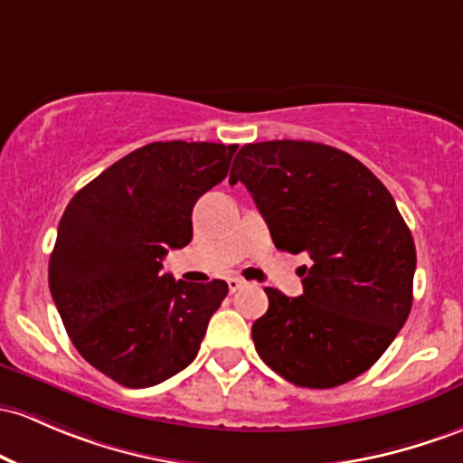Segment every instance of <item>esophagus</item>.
Instances as JSON below:
<instances>
[{
    "label": "esophagus",
    "mask_w": 463,
    "mask_h": 463,
    "mask_svg": "<svg viewBox=\"0 0 463 463\" xmlns=\"http://www.w3.org/2000/svg\"><path fill=\"white\" fill-rule=\"evenodd\" d=\"M243 286H246V281H243V279H237V277L228 279V289H231V292H237V289H241Z\"/></svg>",
    "instance_id": "34e87169"
}]
</instances>
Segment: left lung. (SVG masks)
Returning <instances> with one entry per match:
<instances>
[{
	"instance_id": "obj_1",
	"label": "left lung",
	"mask_w": 463,
	"mask_h": 463,
	"mask_svg": "<svg viewBox=\"0 0 463 463\" xmlns=\"http://www.w3.org/2000/svg\"><path fill=\"white\" fill-rule=\"evenodd\" d=\"M246 184L274 246L307 252L303 294L266 288L252 325L263 363L288 383L332 389L367 372L413 306L415 243L387 186L329 145L270 140L241 146L231 184Z\"/></svg>"
}]
</instances>
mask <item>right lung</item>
<instances>
[{
    "label": "right lung",
    "mask_w": 463,
    "mask_h": 463,
    "mask_svg": "<svg viewBox=\"0 0 463 463\" xmlns=\"http://www.w3.org/2000/svg\"><path fill=\"white\" fill-rule=\"evenodd\" d=\"M237 145L151 142L120 157L70 200L48 281L68 336L123 387L165 383L195 360L228 283L162 274L193 237L191 213L228 175Z\"/></svg>",
    "instance_id": "right-lung-1"
}]
</instances>
